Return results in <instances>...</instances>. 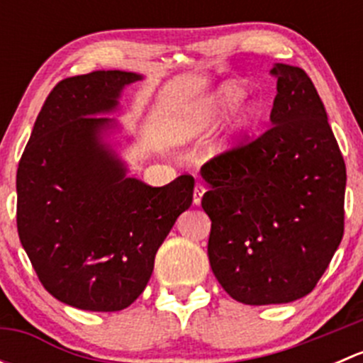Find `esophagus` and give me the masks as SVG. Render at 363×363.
<instances>
[{"label":"esophagus","instance_id":"1","mask_svg":"<svg viewBox=\"0 0 363 363\" xmlns=\"http://www.w3.org/2000/svg\"><path fill=\"white\" fill-rule=\"evenodd\" d=\"M205 193V186L203 184H196L195 189H193V203L195 205H200V202H202V196Z\"/></svg>","mask_w":363,"mask_h":363}]
</instances>
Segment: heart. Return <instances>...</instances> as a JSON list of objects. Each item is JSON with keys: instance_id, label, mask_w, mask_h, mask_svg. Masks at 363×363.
Instances as JSON below:
<instances>
[{"instance_id": "heart-1", "label": "heart", "mask_w": 363, "mask_h": 363, "mask_svg": "<svg viewBox=\"0 0 363 363\" xmlns=\"http://www.w3.org/2000/svg\"><path fill=\"white\" fill-rule=\"evenodd\" d=\"M244 94H246V91L239 84H228V86L221 87L212 100L203 101L188 112V116L184 117L181 124V137L189 138L202 133L221 113L228 112L230 108L239 105ZM250 116H255V112H251Z\"/></svg>"}]
</instances>
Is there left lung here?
<instances>
[{
    "mask_svg": "<svg viewBox=\"0 0 363 363\" xmlns=\"http://www.w3.org/2000/svg\"><path fill=\"white\" fill-rule=\"evenodd\" d=\"M270 73L272 126L202 167L211 269L247 306L311 294L344 235L346 164L323 101L302 68L276 65Z\"/></svg>",
    "mask_w": 363,
    "mask_h": 363,
    "instance_id": "left-lung-1",
    "label": "left lung"
}]
</instances>
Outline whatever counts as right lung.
Masks as SVG:
<instances>
[{
    "mask_svg": "<svg viewBox=\"0 0 363 363\" xmlns=\"http://www.w3.org/2000/svg\"><path fill=\"white\" fill-rule=\"evenodd\" d=\"M142 77L93 72L54 86L17 168V232L50 295L113 313L145 290L156 251L193 202L195 179L152 188L100 144L121 89Z\"/></svg>",
    "mask_w": 363,
    "mask_h": 363,
    "instance_id": "add662e5",
    "label": "right lung"
}]
</instances>
